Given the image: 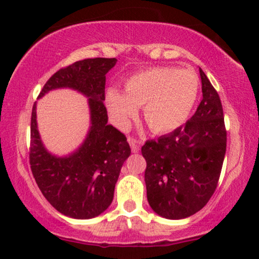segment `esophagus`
Here are the masks:
<instances>
[{"instance_id":"esophagus-1","label":"esophagus","mask_w":259,"mask_h":259,"mask_svg":"<svg viewBox=\"0 0 259 259\" xmlns=\"http://www.w3.org/2000/svg\"><path fill=\"white\" fill-rule=\"evenodd\" d=\"M128 142H129V144L131 146V151H133L134 153H136V152L140 151V142H138L136 138L129 137L128 138Z\"/></svg>"}]
</instances>
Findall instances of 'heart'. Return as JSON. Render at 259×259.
<instances>
[{
  "label": "heart",
  "instance_id": "1",
  "mask_svg": "<svg viewBox=\"0 0 259 259\" xmlns=\"http://www.w3.org/2000/svg\"><path fill=\"white\" fill-rule=\"evenodd\" d=\"M124 91L109 88L108 110L118 128H128L130 119L143 107V118L153 134H168L187 121L199 94L194 72L168 66L143 69L130 75Z\"/></svg>",
  "mask_w": 259,
  "mask_h": 259
}]
</instances>
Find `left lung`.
Instances as JSON below:
<instances>
[{"label":"left lung","mask_w":259,"mask_h":259,"mask_svg":"<svg viewBox=\"0 0 259 259\" xmlns=\"http://www.w3.org/2000/svg\"><path fill=\"white\" fill-rule=\"evenodd\" d=\"M199 71L202 100L195 114L185 125L142 146L149 204L169 220L188 218L206 206L218 187L226 154L221 100Z\"/></svg>","instance_id":"8db88e82"}]
</instances>
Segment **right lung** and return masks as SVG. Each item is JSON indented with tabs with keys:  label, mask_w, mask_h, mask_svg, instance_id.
Listing matches in <instances>:
<instances>
[{
	"label": "right lung",
	"mask_w": 259,
	"mask_h": 259,
	"mask_svg": "<svg viewBox=\"0 0 259 259\" xmlns=\"http://www.w3.org/2000/svg\"><path fill=\"white\" fill-rule=\"evenodd\" d=\"M116 58L83 59L56 72L38 99L57 88H72L88 98L91 128L78 150L65 157L50 153L37 129L36 102L31 114L30 165L45 199L59 213L92 219L110 206L123 163L131 150L126 137L108 124L105 101L106 74Z\"/></svg>",
	"instance_id": "right-lung-1"
}]
</instances>
